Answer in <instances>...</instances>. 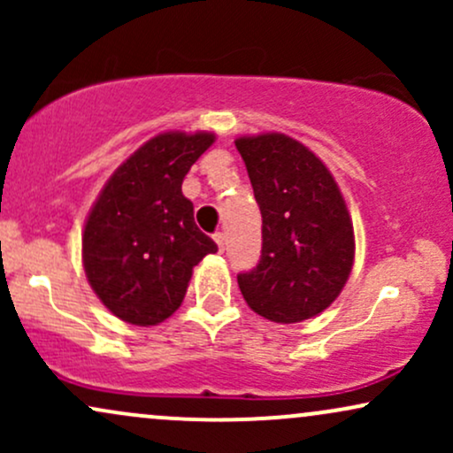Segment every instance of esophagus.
<instances>
[{
    "instance_id": "34e87169",
    "label": "esophagus",
    "mask_w": 453,
    "mask_h": 453,
    "mask_svg": "<svg viewBox=\"0 0 453 453\" xmlns=\"http://www.w3.org/2000/svg\"><path fill=\"white\" fill-rule=\"evenodd\" d=\"M212 238H215V242H217V247H219V251H226V234L217 232Z\"/></svg>"
}]
</instances>
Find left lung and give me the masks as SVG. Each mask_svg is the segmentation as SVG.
I'll use <instances>...</instances> for the list:
<instances>
[{"label": "left lung", "instance_id": "left-lung-1", "mask_svg": "<svg viewBox=\"0 0 453 453\" xmlns=\"http://www.w3.org/2000/svg\"><path fill=\"white\" fill-rule=\"evenodd\" d=\"M262 212V257L238 274L242 298L277 324L319 315L353 266V223L334 176L285 134L236 138Z\"/></svg>", "mask_w": 453, "mask_h": 453}]
</instances>
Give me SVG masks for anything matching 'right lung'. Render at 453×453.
Here are the masks:
<instances>
[{
  "mask_svg": "<svg viewBox=\"0 0 453 453\" xmlns=\"http://www.w3.org/2000/svg\"><path fill=\"white\" fill-rule=\"evenodd\" d=\"M215 134L165 132L144 142L104 185L82 234L93 292L119 319L157 326L179 309L191 270L217 251L183 196L185 174Z\"/></svg>",
  "mask_w": 453,
  "mask_h": 453,
  "instance_id": "right-lung-1",
  "label": "right lung"
}]
</instances>
